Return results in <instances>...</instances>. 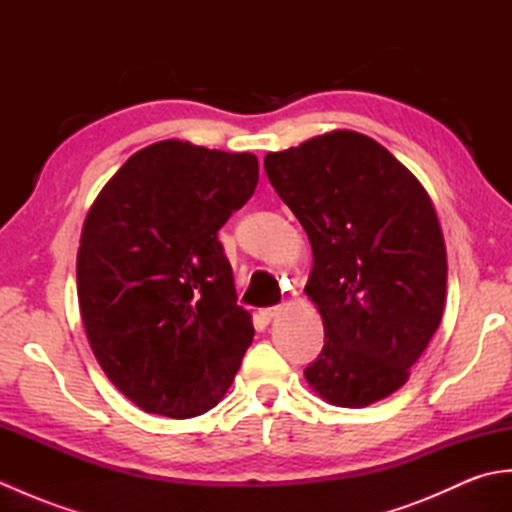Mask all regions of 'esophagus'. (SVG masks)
Here are the masks:
<instances>
[{"label": "esophagus", "mask_w": 512, "mask_h": 512, "mask_svg": "<svg viewBox=\"0 0 512 512\" xmlns=\"http://www.w3.org/2000/svg\"><path fill=\"white\" fill-rule=\"evenodd\" d=\"M279 306H273V308H264V310H259V317H262L264 321H273L277 314H279Z\"/></svg>", "instance_id": "esophagus-1"}]
</instances>
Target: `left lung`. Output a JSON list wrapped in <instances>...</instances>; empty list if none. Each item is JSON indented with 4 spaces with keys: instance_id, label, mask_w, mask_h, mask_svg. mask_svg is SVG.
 <instances>
[{
    "instance_id": "obj_1",
    "label": "left lung",
    "mask_w": 512,
    "mask_h": 512,
    "mask_svg": "<svg viewBox=\"0 0 512 512\" xmlns=\"http://www.w3.org/2000/svg\"><path fill=\"white\" fill-rule=\"evenodd\" d=\"M312 244L306 295L325 343L306 380L336 407L407 383L447 297V248L429 193L374 138L336 129L264 158Z\"/></svg>"
}]
</instances>
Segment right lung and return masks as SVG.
I'll return each mask as SVG.
<instances>
[{"label":"right lung","mask_w":512,"mask_h":512,"mask_svg":"<svg viewBox=\"0 0 512 512\" xmlns=\"http://www.w3.org/2000/svg\"><path fill=\"white\" fill-rule=\"evenodd\" d=\"M257 180L253 154L160 140L114 173L85 217V334L107 378L147 413L213 409L253 343L217 231Z\"/></svg>","instance_id":"obj_1"}]
</instances>
